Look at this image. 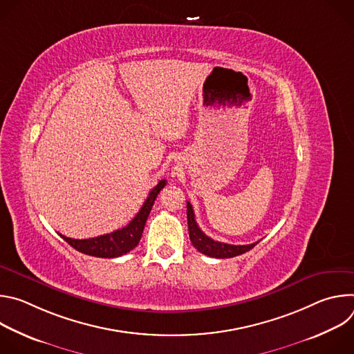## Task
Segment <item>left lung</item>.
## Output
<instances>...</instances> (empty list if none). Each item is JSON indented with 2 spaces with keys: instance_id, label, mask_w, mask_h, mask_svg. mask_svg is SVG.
<instances>
[{
  "instance_id": "obj_1",
  "label": "left lung",
  "mask_w": 354,
  "mask_h": 354,
  "mask_svg": "<svg viewBox=\"0 0 354 354\" xmlns=\"http://www.w3.org/2000/svg\"><path fill=\"white\" fill-rule=\"evenodd\" d=\"M187 227H189V236L190 241L193 243V246L210 258H218V259H224V258H234L238 255L245 254V252L250 250L254 248L258 242L249 243V245H231V243H224V242H218L212 239L210 236H207L203 231H201L194 220V213H193V207L187 201Z\"/></svg>"
}]
</instances>
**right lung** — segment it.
Returning a JSON list of instances; mask_svg holds the SVG:
<instances>
[{"instance_id":"1","label":"right lung","mask_w":354,"mask_h":354,"mask_svg":"<svg viewBox=\"0 0 354 354\" xmlns=\"http://www.w3.org/2000/svg\"><path fill=\"white\" fill-rule=\"evenodd\" d=\"M165 185H167V180L162 179L158 182V185L154 189H151L140 212L126 227H123L120 230H116L111 234L89 238V239H73V238H67L62 234H60V236L67 243H70L74 249L80 250L81 254H85L89 257H96V258L122 257L138 245L141 235H142L145 221L148 218V214H149L151 209H153V205H154L158 193L161 192V189H164Z\"/></svg>"}]
</instances>
